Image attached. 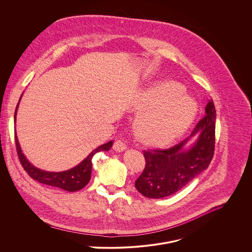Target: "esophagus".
<instances>
[{"mask_svg":"<svg viewBox=\"0 0 252 252\" xmlns=\"http://www.w3.org/2000/svg\"><path fill=\"white\" fill-rule=\"evenodd\" d=\"M127 148V145L121 140V139H116L114 143V149L116 152H122Z\"/></svg>","mask_w":252,"mask_h":252,"instance_id":"1","label":"esophagus"}]
</instances>
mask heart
Here are the masks:
<instances>
[{
  "instance_id": "obj_1",
  "label": "heart",
  "mask_w": 252,
  "mask_h": 252,
  "mask_svg": "<svg viewBox=\"0 0 252 252\" xmlns=\"http://www.w3.org/2000/svg\"><path fill=\"white\" fill-rule=\"evenodd\" d=\"M133 107L141 111L134 129L139 140L153 146L169 144L191 124L197 106L182 86L164 82L143 89L134 97Z\"/></svg>"
}]
</instances>
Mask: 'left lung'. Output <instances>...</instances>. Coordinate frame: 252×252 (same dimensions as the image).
I'll return each instance as SVG.
<instances>
[{
  "label": "left lung",
  "instance_id": "obj_1",
  "mask_svg": "<svg viewBox=\"0 0 252 252\" xmlns=\"http://www.w3.org/2000/svg\"><path fill=\"white\" fill-rule=\"evenodd\" d=\"M205 115L197 122L190 136L167 149L144 150L145 166L135 187L144 196L162 198L171 195L205 170L214 157L216 142V109L213 99L205 107ZM196 133L197 142L189 150L184 143Z\"/></svg>",
  "mask_w": 252,
  "mask_h": 252
}]
</instances>
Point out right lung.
Listing matches in <instances>:
<instances>
[{
    "instance_id": "obj_1",
    "label": "right lung",
    "mask_w": 252,
    "mask_h": 252,
    "mask_svg": "<svg viewBox=\"0 0 252 252\" xmlns=\"http://www.w3.org/2000/svg\"><path fill=\"white\" fill-rule=\"evenodd\" d=\"M17 108H18V105L16 107V111H17ZM16 111H15L14 118H16ZM14 137H15V145H16V151H17L18 158H19V160H20L25 171L29 174V176L40 183L57 187V188L63 189L67 191L80 190L88 185L91 180V177H92L93 156L100 151L109 150L113 145V141H109V142L99 146L98 148L93 150L92 153L81 163H79L78 165H76L75 167H73L69 170L63 171V172H48V171H43V170H40V169L34 167L27 160L25 156L22 154V151L20 149L19 142H18L16 135Z\"/></svg>"
}]
</instances>
